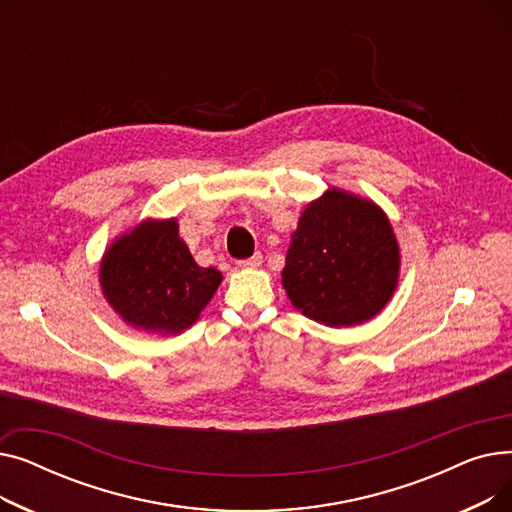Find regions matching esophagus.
Instances as JSON below:
<instances>
[{
    "label": "esophagus",
    "mask_w": 512,
    "mask_h": 512,
    "mask_svg": "<svg viewBox=\"0 0 512 512\" xmlns=\"http://www.w3.org/2000/svg\"><path fill=\"white\" fill-rule=\"evenodd\" d=\"M261 263H263V255H261V253H255V255L249 257V259L238 261V267H247V270H253V267H259Z\"/></svg>",
    "instance_id": "esophagus-1"
}]
</instances>
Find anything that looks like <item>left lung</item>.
<instances>
[{"mask_svg": "<svg viewBox=\"0 0 512 512\" xmlns=\"http://www.w3.org/2000/svg\"><path fill=\"white\" fill-rule=\"evenodd\" d=\"M398 272L400 249L388 215L369 199L330 188L301 213L282 286L309 319L348 328L386 307Z\"/></svg>", "mask_w": 512, "mask_h": 512, "instance_id": "8db88e82", "label": "left lung"}]
</instances>
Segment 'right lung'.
<instances>
[{"mask_svg": "<svg viewBox=\"0 0 512 512\" xmlns=\"http://www.w3.org/2000/svg\"><path fill=\"white\" fill-rule=\"evenodd\" d=\"M99 282L128 326L170 336L195 324L222 274L197 265L172 218L145 220L118 236L101 259Z\"/></svg>", "mask_w": 512, "mask_h": 512, "instance_id": "1", "label": "right lung"}]
</instances>
